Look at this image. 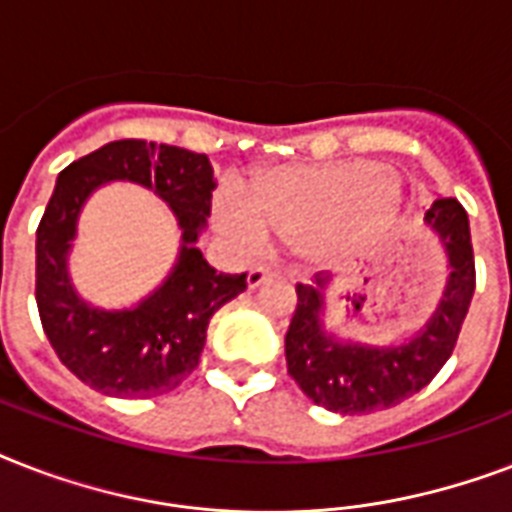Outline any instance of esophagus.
Wrapping results in <instances>:
<instances>
[{"mask_svg":"<svg viewBox=\"0 0 512 512\" xmlns=\"http://www.w3.org/2000/svg\"><path fill=\"white\" fill-rule=\"evenodd\" d=\"M279 276V273L273 271V268H263V265H257V268H252L247 276V287L249 289H257L263 287V284H268V281H273Z\"/></svg>","mask_w":512,"mask_h":512,"instance_id":"esophagus-1","label":"esophagus"}]
</instances>
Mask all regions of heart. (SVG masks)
Returning <instances> with one entry per match:
<instances>
[{"label":"heart","mask_w":512,"mask_h":512,"mask_svg":"<svg viewBox=\"0 0 512 512\" xmlns=\"http://www.w3.org/2000/svg\"><path fill=\"white\" fill-rule=\"evenodd\" d=\"M401 199V177L382 164H287L252 177L244 199L233 191L217 193L212 215L241 252H257L271 233L295 241L308 260H324L342 244L382 231L401 209Z\"/></svg>","instance_id":"1"}]
</instances>
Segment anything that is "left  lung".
Listing matches in <instances>:
<instances>
[{
	"label": "left lung",
	"mask_w": 512,
	"mask_h": 512,
	"mask_svg": "<svg viewBox=\"0 0 512 512\" xmlns=\"http://www.w3.org/2000/svg\"><path fill=\"white\" fill-rule=\"evenodd\" d=\"M449 260V279L428 324L396 345L342 340L324 324L329 279L297 284V308L284 337L287 369L313 404L337 414L380 412L422 390L452 356L462 321L468 316L476 263L468 215L457 199H436L425 212Z\"/></svg>",
	"instance_id": "8db88e82"
}]
</instances>
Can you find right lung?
<instances>
[{
    "label": "right lung",
    "mask_w": 512,
    "mask_h": 512,
    "mask_svg": "<svg viewBox=\"0 0 512 512\" xmlns=\"http://www.w3.org/2000/svg\"><path fill=\"white\" fill-rule=\"evenodd\" d=\"M114 179L154 190L173 209L181 249L168 279L132 309L87 304L67 276L83 204ZM215 177L204 154L146 140H114L58 175L36 228V305L44 335L71 372L116 398L175 390L199 366L209 319L247 289V273H217L196 241L207 228Z\"/></svg>",
    "instance_id": "add662e5"
}]
</instances>
